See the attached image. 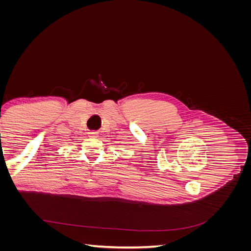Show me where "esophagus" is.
I'll return each instance as SVG.
<instances>
[{
    "label": "esophagus",
    "instance_id": "esophagus-1",
    "mask_svg": "<svg viewBox=\"0 0 251 251\" xmlns=\"http://www.w3.org/2000/svg\"><path fill=\"white\" fill-rule=\"evenodd\" d=\"M89 137L96 138V137H98V133L97 132H90L89 133Z\"/></svg>",
    "mask_w": 251,
    "mask_h": 251
}]
</instances>
